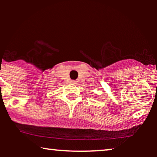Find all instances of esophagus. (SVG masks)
I'll return each mask as SVG.
<instances>
[{
  "label": "esophagus",
  "instance_id": "esophagus-1",
  "mask_svg": "<svg viewBox=\"0 0 157 157\" xmlns=\"http://www.w3.org/2000/svg\"><path fill=\"white\" fill-rule=\"evenodd\" d=\"M71 83L75 84V83H76V81H75V80H71Z\"/></svg>",
  "mask_w": 157,
  "mask_h": 157
}]
</instances>
